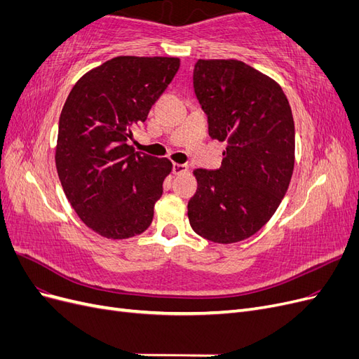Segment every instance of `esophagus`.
I'll use <instances>...</instances> for the list:
<instances>
[{
  "label": "esophagus",
  "instance_id": "obj_1",
  "mask_svg": "<svg viewBox=\"0 0 359 359\" xmlns=\"http://www.w3.org/2000/svg\"><path fill=\"white\" fill-rule=\"evenodd\" d=\"M189 170V165H184V163H175L173 165V173L175 175H181V173H186Z\"/></svg>",
  "mask_w": 359,
  "mask_h": 359
}]
</instances>
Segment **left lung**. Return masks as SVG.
Instances as JSON below:
<instances>
[{"label":"left lung","instance_id":"left-lung-1","mask_svg":"<svg viewBox=\"0 0 359 359\" xmlns=\"http://www.w3.org/2000/svg\"><path fill=\"white\" fill-rule=\"evenodd\" d=\"M194 93L210 136L226 140L220 169H194L193 231L232 244L265 226L285 198L295 166V124L278 82L240 60H198Z\"/></svg>","mask_w":359,"mask_h":359}]
</instances>
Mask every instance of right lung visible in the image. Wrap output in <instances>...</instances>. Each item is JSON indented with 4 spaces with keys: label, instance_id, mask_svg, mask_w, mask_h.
Returning <instances> with one entry per match:
<instances>
[{
    "label": "right lung",
    "instance_id": "add662e5",
    "mask_svg": "<svg viewBox=\"0 0 359 359\" xmlns=\"http://www.w3.org/2000/svg\"><path fill=\"white\" fill-rule=\"evenodd\" d=\"M180 69L177 57L119 55L86 72L61 111L55 165L79 219L107 240L145 232L172 161L128 145Z\"/></svg>",
    "mask_w": 359,
    "mask_h": 359
}]
</instances>
